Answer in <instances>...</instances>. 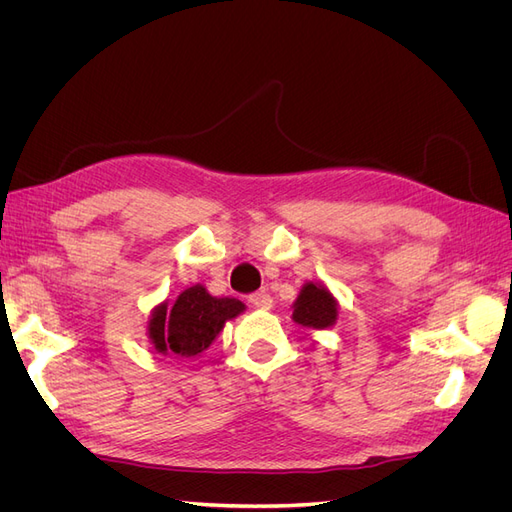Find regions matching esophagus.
<instances>
[{
    "label": "esophagus",
    "instance_id": "esophagus-1",
    "mask_svg": "<svg viewBox=\"0 0 512 512\" xmlns=\"http://www.w3.org/2000/svg\"><path fill=\"white\" fill-rule=\"evenodd\" d=\"M250 303H252L254 307H258V309H271V307H273L271 294H269V292H265V290L254 292L252 297H250Z\"/></svg>",
    "mask_w": 512,
    "mask_h": 512
}]
</instances>
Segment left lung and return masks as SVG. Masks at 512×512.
Here are the masks:
<instances>
[{
	"mask_svg": "<svg viewBox=\"0 0 512 512\" xmlns=\"http://www.w3.org/2000/svg\"><path fill=\"white\" fill-rule=\"evenodd\" d=\"M339 316V303L322 282H305L292 303V320L305 329H331Z\"/></svg>",
	"mask_w": 512,
	"mask_h": 512,
	"instance_id": "obj_1",
	"label": "left lung"
}]
</instances>
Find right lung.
Wrapping results in <instances>:
<instances>
[{
  "mask_svg": "<svg viewBox=\"0 0 512 512\" xmlns=\"http://www.w3.org/2000/svg\"><path fill=\"white\" fill-rule=\"evenodd\" d=\"M243 312L239 299L211 297L203 284H196L185 288L173 305L164 301L151 309L147 335L156 352L190 359L205 352L224 324Z\"/></svg>",
  "mask_w": 512,
  "mask_h": 512,
  "instance_id": "1",
  "label": "right lung"
}]
</instances>
